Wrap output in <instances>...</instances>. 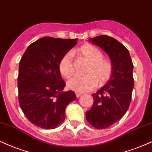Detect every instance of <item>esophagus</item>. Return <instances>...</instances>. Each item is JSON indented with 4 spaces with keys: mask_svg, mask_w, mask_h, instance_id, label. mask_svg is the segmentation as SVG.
Here are the masks:
<instances>
[{
    "mask_svg": "<svg viewBox=\"0 0 152 152\" xmlns=\"http://www.w3.org/2000/svg\"><path fill=\"white\" fill-rule=\"evenodd\" d=\"M75 95H76L77 98H79V97L80 96V95H81V93H78V92H77V93H75Z\"/></svg>",
    "mask_w": 152,
    "mask_h": 152,
    "instance_id": "esophagus-1",
    "label": "esophagus"
}]
</instances>
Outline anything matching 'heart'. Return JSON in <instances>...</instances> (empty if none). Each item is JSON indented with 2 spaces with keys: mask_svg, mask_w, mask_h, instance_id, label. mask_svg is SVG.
Segmentation results:
<instances>
[{
  "mask_svg": "<svg viewBox=\"0 0 152 152\" xmlns=\"http://www.w3.org/2000/svg\"><path fill=\"white\" fill-rule=\"evenodd\" d=\"M77 53L89 63L85 76H74L67 82V87L77 92H86L94 89L98 85H104L110 79L113 73V65L108 60L104 58L102 52L91 44H85L77 50ZM61 74L68 77L74 72L72 54L66 53L58 63Z\"/></svg>",
  "mask_w": 152,
  "mask_h": 152,
  "instance_id": "1",
  "label": "heart"
}]
</instances>
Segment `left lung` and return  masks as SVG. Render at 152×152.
<instances>
[{
	"mask_svg": "<svg viewBox=\"0 0 152 152\" xmlns=\"http://www.w3.org/2000/svg\"><path fill=\"white\" fill-rule=\"evenodd\" d=\"M109 56L113 73L106 85L93 94L94 104L86 112L87 121L96 129L107 128L121 120L132 99L133 64L128 50L115 39L101 35L89 39Z\"/></svg>",
	"mask_w": 152,
	"mask_h": 152,
	"instance_id": "1",
	"label": "left lung"
}]
</instances>
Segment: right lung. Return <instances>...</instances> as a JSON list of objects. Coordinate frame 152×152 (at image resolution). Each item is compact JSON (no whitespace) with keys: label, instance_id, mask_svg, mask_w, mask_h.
I'll use <instances>...</instances> for the list:
<instances>
[{"label":"right lung","instance_id":"add662e5","mask_svg":"<svg viewBox=\"0 0 152 152\" xmlns=\"http://www.w3.org/2000/svg\"><path fill=\"white\" fill-rule=\"evenodd\" d=\"M77 40L43 37L29 45L20 60L19 104L27 119L39 128L54 129L61 124L65 108L76 99L74 91H62L65 82L58 63Z\"/></svg>","mask_w":152,"mask_h":152}]
</instances>
